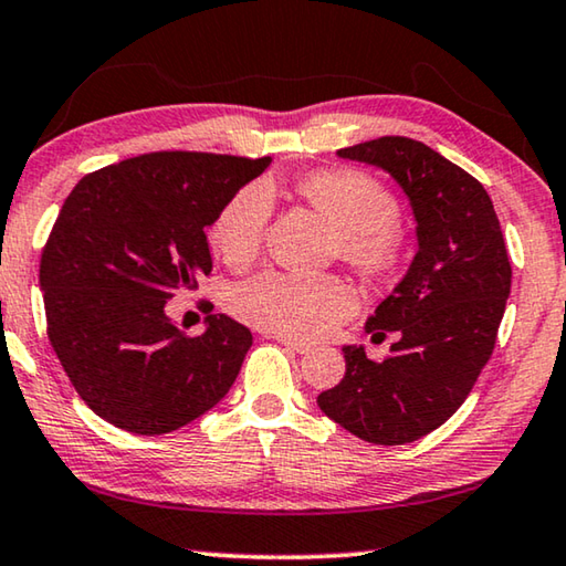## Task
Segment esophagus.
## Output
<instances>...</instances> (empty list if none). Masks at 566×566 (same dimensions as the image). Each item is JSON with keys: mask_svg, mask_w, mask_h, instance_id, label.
<instances>
[{"mask_svg": "<svg viewBox=\"0 0 566 566\" xmlns=\"http://www.w3.org/2000/svg\"><path fill=\"white\" fill-rule=\"evenodd\" d=\"M272 339L284 344L286 349H292V352H296V354H310V352H312V344L300 342V339H292V337H286V334H272Z\"/></svg>", "mask_w": 566, "mask_h": 566, "instance_id": "1", "label": "esophagus"}]
</instances>
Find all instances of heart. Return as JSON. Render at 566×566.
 <instances>
[{
    "instance_id": "b5f03b06",
    "label": "heart",
    "mask_w": 566,
    "mask_h": 566,
    "mask_svg": "<svg viewBox=\"0 0 566 566\" xmlns=\"http://www.w3.org/2000/svg\"><path fill=\"white\" fill-rule=\"evenodd\" d=\"M302 197L337 229L342 256L367 276L397 270L405 249L397 199L375 177L354 169H329L306 177ZM272 217V191L264 185L239 189L209 224V244L224 264L242 270L264 244ZM232 312L254 327L286 337H319L347 319L354 292L339 276L264 272L237 284L229 296Z\"/></svg>"
}]
</instances>
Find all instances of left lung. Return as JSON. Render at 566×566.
<instances>
[{
	"instance_id": "1",
	"label": "left lung",
	"mask_w": 566,
	"mask_h": 566,
	"mask_svg": "<svg viewBox=\"0 0 566 566\" xmlns=\"http://www.w3.org/2000/svg\"><path fill=\"white\" fill-rule=\"evenodd\" d=\"M337 157L397 181L417 222V254L364 324L371 337L399 334L391 354L371 361L361 344L342 347L347 371L317 405L364 442L407 444L442 427L490 361L512 264L486 189L439 151L409 137H379L337 149Z\"/></svg>"
}]
</instances>
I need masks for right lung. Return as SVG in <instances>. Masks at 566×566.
Returning a JSON list of instances; mask_svg holds the SVG:
<instances>
[{
  "instance_id": "1",
  "label": "right lung",
  "mask_w": 566,
  "mask_h": 566,
  "mask_svg": "<svg viewBox=\"0 0 566 566\" xmlns=\"http://www.w3.org/2000/svg\"><path fill=\"white\" fill-rule=\"evenodd\" d=\"M202 151H151L82 177L40 264L46 334L87 407L132 434H167L224 399L252 347L227 314L187 337L167 302L212 272L205 229L270 167Z\"/></svg>"
}]
</instances>
